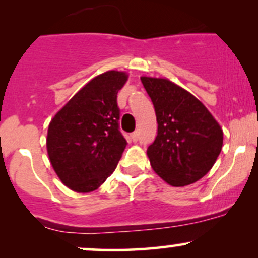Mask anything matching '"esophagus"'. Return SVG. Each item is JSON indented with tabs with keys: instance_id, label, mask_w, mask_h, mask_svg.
Instances as JSON below:
<instances>
[{
	"instance_id": "1",
	"label": "esophagus",
	"mask_w": 258,
	"mask_h": 258,
	"mask_svg": "<svg viewBox=\"0 0 258 258\" xmlns=\"http://www.w3.org/2000/svg\"><path fill=\"white\" fill-rule=\"evenodd\" d=\"M131 138H132L133 142H137V139H138V131L132 132L131 133Z\"/></svg>"
}]
</instances>
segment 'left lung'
<instances>
[{"mask_svg":"<svg viewBox=\"0 0 258 258\" xmlns=\"http://www.w3.org/2000/svg\"><path fill=\"white\" fill-rule=\"evenodd\" d=\"M158 121L148 147L153 170L173 186L191 184L211 170L222 150L223 131L206 106L167 79L142 76Z\"/></svg>","mask_w":258,"mask_h":258,"instance_id":"left-lung-1","label":"left lung"}]
</instances>
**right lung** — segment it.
<instances>
[{"label": "right lung", "instance_id": "add662e5", "mask_svg": "<svg viewBox=\"0 0 258 258\" xmlns=\"http://www.w3.org/2000/svg\"><path fill=\"white\" fill-rule=\"evenodd\" d=\"M127 74L106 72L92 79L53 117L47 152L68 188L90 193L105 182L126 148L119 128L117 92Z\"/></svg>", "mask_w": 258, "mask_h": 258}]
</instances>
